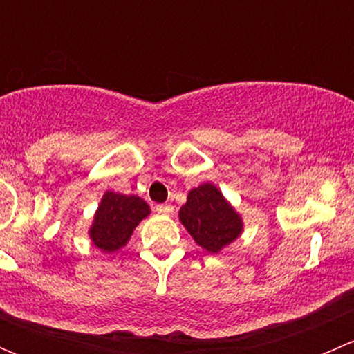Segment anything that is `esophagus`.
<instances>
[{"mask_svg": "<svg viewBox=\"0 0 354 354\" xmlns=\"http://www.w3.org/2000/svg\"><path fill=\"white\" fill-rule=\"evenodd\" d=\"M156 210L159 214H171L173 212V205H169V203H159V205H156Z\"/></svg>", "mask_w": 354, "mask_h": 354, "instance_id": "esophagus-1", "label": "esophagus"}]
</instances>
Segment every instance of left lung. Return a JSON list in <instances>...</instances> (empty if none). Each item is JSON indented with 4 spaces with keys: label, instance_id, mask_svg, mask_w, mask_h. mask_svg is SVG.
Segmentation results:
<instances>
[{
    "label": "left lung",
    "instance_id": "8db88e82",
    "mask_svg": "<svg viewBox=\"0 0 354 354\" xmlns=\"http://www.w3.org/2000/svg\"><path fill=\"white\" fill-rule=\"evenodd\" d=\"M180 221L207 252L217 253L241 233V219L214 185L205 183L188 194Z\"/></svg>",
    "mask_w": 354,
    "mask_h": 354
}]
</instances>
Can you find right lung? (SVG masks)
<instances>
[{"mask_svg":"<svg viewBox=\"0 0 354 354\" xmlns=\"http://www.w3.org/2000/svg\"><path fill=\"white\" fill-rule=\"evenodd\" d=\"M149 205L142 198L106 192L95 212L91 227V238L97 248L114 252L130 240L131 233L144 217L149 216Z\"/></svg>","mask_w":354,"mask_h":354,"instance_id":"add662e5","label":"right lung"}]
</instances>
